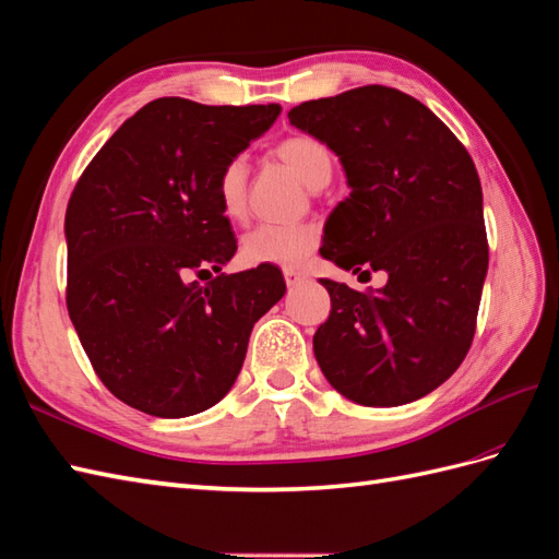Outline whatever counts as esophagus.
<instances>
[{"mask_svg": "<svg viewBox=\"0 0 559 559\" xmlns=\"http://www.w3.org/2000/svg\"><path fill=\"white\" fill-rule=\"evenodd\" d=\"M306 275L301 270H294V267H284V282H287V287H296L298 282H304Z\"/></svg>", "mask_w": 559, "mask_h": 559, "instance_id": "esophagus-1", "label": "esophagus"}]
</instances>
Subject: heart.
<instances>
[{
  "label": "heart",
  "mask_w": 559,
  "mask_h": 559,
  "mask_svg": "<svg viewBox=\"0 0 559 559\" xmlns=\"http://www.w3.org/2000/svg\"><path fill=\"white\" fill-rule=\"evenodd\" d=\"M275 156L287 163L296 177L308 187L318 189L332 180L334 160L324 142L312 134L296 132L277 142ZM217 206L229 221L247 215L249 199V166L243 156H233L217 173L215 180ZM320 229L310 223H261L241 237L239 255L249 265L294 267L318 249Z\"/></svg>",
  "instance_id": "heart-1"
}]
</instances>
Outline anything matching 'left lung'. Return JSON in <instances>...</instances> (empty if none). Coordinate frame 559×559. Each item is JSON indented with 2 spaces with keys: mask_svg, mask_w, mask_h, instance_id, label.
<instances>
[{
  "mask_svg": "<svg viewBox=\"0 0 559 559\" xmlns=\"http://www.w3.org/2000/svg\"><path fill=\"white\" fill-rule=\"evenodd\" d=\"M289 120L342 158L350 185L320 255L360 277L389 275L372 294L320 280L332 298L312 336L320 370L360 405L427 396L476 332L488 239L474 160L425 104L384 85L304 102Z\"/></svg>",
  "mask_w": 559,
  "mask_h": 559,
  "instance_id": "left-lung-1",
  "label": "left lung"
}]
</instances>
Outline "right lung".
<instances>
[{"instance_id": "right-lung-1", "label": "right lung", "mask_w": 559, "mask_h": 559, "mask_svg": "<svg viewBox=\"0 0 559 559\" xmlns=\"http://www.w3.org/2000/svg\"><path fill=\"white\" fill-rule=\"evenodd\" d=\"M280 111L160 97L80 175L66 209L68 316L102 384L134 411H209L233 389L255 320L287 292L275 265L192 282L237 251L217 173Z\"/></svg>"}]
</instances>
